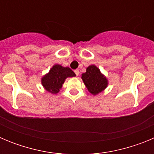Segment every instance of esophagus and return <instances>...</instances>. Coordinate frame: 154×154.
<instances>
[{"label": "esophagus", "mask_w": 154, "mask_h": 154, "mask_svg": "<svg viewBox=\"0 0 154 154\" xmlns=\"http://www.w3.org/2000/svg\"><path fill=\"white\" fill-rule=\"evenodd\" d=\"M74 72H75V75L77 76H78L79 75V69H75V70Z\"/></svg>", "instance_id": "obj_1"}]
</instances>
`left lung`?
I'll return each instance as SVG.
<instances>
[{
    "label": "left lung",
    "instance_id": "8db88e82",
    "mask_svg": "<svg viewBox=\"0 0 154 154\" xmlns=\"http://www.w3.org/2000/svg\"><path fill=\"white\" fill-rule=\"evenodd\" d=\"M82 79L87 89L93 96L104 91L108 86V79L95 65L86 68V72L82 74Z\"/></svg>",
    "mask_w": 154,
    "mask_h": 154
}]
</instances>
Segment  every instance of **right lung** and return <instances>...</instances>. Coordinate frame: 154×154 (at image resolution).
<instances>
[{"label": "right lung", "instance_id": "right-lung-1", "mask_svg": "<svg viewBox=\"0 0 154 154\" xmlns=\"http://www.w3.org/2000/svg\"><path fill=\"white\" fill-rule=\"evenodd\" d=\"M75 74L69 67H63L61 65H54L47 74L41 79L42 86L51 94H57L62 89L65 79L69 77H74Z\"/></svg>", "mask_w": 154, "mask_h": 154}]
</instances>
